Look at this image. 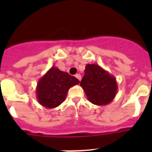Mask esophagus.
<instances>
[{
	"label": "esophagus",
	"instance_id": "34e87169",
	"mask_svg": "<svg viewBox=\"0 0 152 152\" xmlns=\"http://www.w3.org/2000/svg\"><path fill=\"white\" fill-rule=\"evenodd\" d=\"M76 76V79H79V81L81 80V75H80V74H79V73H78V74H76V76Z\"/></svg>",
	"mask_w": 152,
	"mask_h": 152
}]
</instances>
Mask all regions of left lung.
I'll return each mask as SVG.
<instances>
[{
  "instance_id": "1",
  "label": "left lung",
  "mask_w": 152,
  "mask_h": 152,
  "mask_svg": "<svg viewBox=\"0 0 152 152\" xmlns=\"http://www.w3.org/2000/svg\"><path fill=\"white\" fill-rule=\"evenodd\" d=\"M87 99L95 105L104 106L113 101L117 94L116 78L96 64H87L80 82Z\"/></svg>"
}]
</instances>
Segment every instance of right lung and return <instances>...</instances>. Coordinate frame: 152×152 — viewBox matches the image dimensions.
<instances>
[{"mask_svg": "<svg viewBox=\"0 0 152 152\" xmlns=\"http://www.w3.org/2000/svg\"><path fill=\"white\" fill-rule=\"evenodd\" d=\"M79 84L76 77L52 66L38 81L37 99L45 108H55L65 100L69 89Z\"/></svg>", "mask_w": 152, "mask_h": 152, "instance_id": "obj_1", "label": "right lung"}]
</instances>
